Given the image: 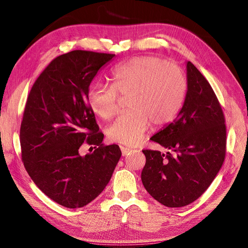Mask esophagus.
<instances>
[{
	"instance_id": "obj_1",
	"label": "esophagus",
	"mask_w": 248,
	"mask_h": 248,
	"mask_svg": "<svg viewBox=\"0 0 248 248\" xmlns=\"http://www.w3.org/2000/svg\"><path fill=\"white\" fill-rule=\"evenodd\" d=\"M121 150H122V154H123V155H125L129 154V153H131V152L133 151L132 149L126 148V147H124V146H121Z\"/></svg>"
}]
</instances>
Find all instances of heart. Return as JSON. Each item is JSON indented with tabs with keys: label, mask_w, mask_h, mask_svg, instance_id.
<instances>
[{
	"label": "heart",
	"mask_w": 248,
	"mask_h": 248,
	"mask_svg": "<svg viewBox=\"0 0 248 248\" xmlns=\"http://www.w3.org/2000/svg\"><path fill=\"white\" fill-rule=\"evenodd\" d=\"M111 85L93 83L87 93L90 109L108 120L119 110L120 95L127 96L128 111L108 127L110 140L137 145L144 139L150 124L161 127L171 123L185 99L187 82L176 64L157 56L129 59L110 72Z\"/></svg>",
	"instance_id": "heart-1"
}]
</instances>
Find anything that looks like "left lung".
<instances>
[{
  "instance_id": "1",
  "label": "left lung",
  "mask_w": 248,
  "mask_h": 248,
  "mask_svg": "<svg viewBox=\"0 0 248 248\" xmlns=\"http://www.w3.org/2000/svg\"><path fill=\"white\" fill-rule=\"evenodd\" d=\"M187 83L176 119L151 138L170 152L142 150V185L154 199L171 208L197 200L218 174L226 153L222 108L210 83L190 61Z\"/></svg>"
}]
</instances>
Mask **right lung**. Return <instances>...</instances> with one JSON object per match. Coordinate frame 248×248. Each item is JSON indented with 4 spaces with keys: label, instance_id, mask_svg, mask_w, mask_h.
<instances>
[{
    "label": "right lung",
    "instance_id": "add662e5",
    "mask_svg": "<svg viewBox=\"0 0 248 248\" xmlns=\"http://www.w3.org/2000/svg\"><path fill=\"white\" fill-rule=\"evenodd\" d=\"M114 54L73 50L52 60L34 82L20 128L26 171L46 196L80 208L106 188L120 161L117 145L104 146L87 101L89 85ZM83 142L96 150L81 157Z\"/></svg>",
    "mask_w": 248,
    "mask_h": 248
}]
</instances>
